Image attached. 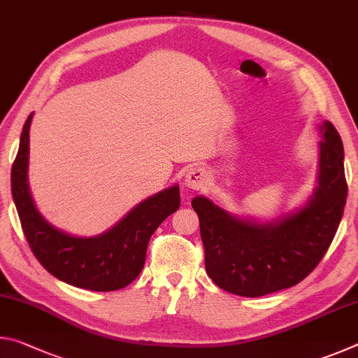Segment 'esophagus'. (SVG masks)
Segmentation results:
<instances>
[{"mask_svg": "<svg viewBox=\"0 0 358 358\" xmlns=\"http://www.w3.org/2000/svg\"><path fill=\"white\" fill-rule=\"evenodd\" d=\"M205 183H207V172H205L202 167H192L187 171L185 177V185L189 187V189H203Z\"/></svg>", "mask_w": 358, "mask_h": 358, "instance_id": "34e87169", "label": "esophagus"}]
</instances>
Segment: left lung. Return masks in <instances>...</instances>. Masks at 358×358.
Segmentation results:
<instances>
[{"label":"left lung","mask_w":358,"mask_h":358,"mask_svg":"<svg viewBox=\"0 0 358 358\" xmlns=\"http://www.w3.org/2000/svg\"><path fill=\"white\" fill-rule=\"evenodd\" d=\"M320 131L317 187L299 213L257 224L230 216L205 197L192 199L205 270L217 287L241 296L278 292L305 280L325 256L341 222L348 183L341 137L330 121Z\"/></svg>","instance_id":"obj_1"}]
</instances>
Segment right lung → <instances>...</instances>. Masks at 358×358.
I'll return each instance as SVG.
<instances>
[{"label": "right lung", "mask_w": 358, "mask_h": 358, "mask_svg": "<svg viewBox=\"0 0 358 358\" xmlns=\"http://www.w3.org/2000/svg\"><path fill=\"white\" fill-rule=\"evenodd\" d=\"M27 118L19 153L10 172L17 213L29 248L41 265L71 286L110 292L136 280L145 265L148 241L161 222L180 207V189L172 186L138 203L117 226L92 238H78L52 227L36 210L27 183L29 124Z\"/></svg>", "instance_id": "add662e5"}]
</instances>
